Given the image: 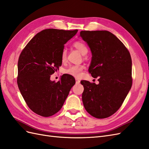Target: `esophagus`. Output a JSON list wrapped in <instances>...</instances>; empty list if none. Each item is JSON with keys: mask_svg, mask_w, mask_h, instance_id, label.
Masks as SVG:
<instances>
[{"mask_svg": "<svg viewBox=\"0 0 149 149\" xmlns=\"http://www.w3.org/2000/svg\"><path fill=\"white\" fill-rule=\"evenodd\" d=\"M80 81H79V79H75V82H76V84H80Z\"/></svg>", "mask_w": 149, "mask_h": 149, "instance_id": "obj_1", "label": "esophagus"}]
</instances>
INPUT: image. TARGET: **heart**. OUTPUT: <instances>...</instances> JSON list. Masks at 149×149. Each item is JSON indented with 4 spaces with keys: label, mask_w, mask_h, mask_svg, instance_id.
<instances>
[{
    "label": "heart",
    "mask_w": 149,
    "mask_h": 149,
    "mask_svg": "<svg viewBox=\"0 0 149 149\" xmlns=\"http://www.w3.org/2000/svg\"><path fill=\"white\" fill-rule=\"evenodd\" d=\"M73 45L82 55H86L88 52V48H87V46L82 41H76ZM66 58L67 50L64 49L62 52V54H61V60L64 62L66 60ZM84 67L82 65H72L65 70V73L75 77H79Z\"/></svg>",
    "instance_id": "heart-1"
}]
</instances>
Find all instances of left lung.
<instances>
[{"label": "left lung", "instance_id": "left-lung-1", "mask_svg": "<svg viewBox=\"0 0 149 149\" xmlns=\"http://www.w3.org/2000/svg\"><path fill=\"white\" fill-rule=\"evenodd\" d=\"M92 53L89 72L98 84L81 82L86 111L96 118L111 116L119 109L132 85V58L123 43L108 31H82L80 33Z\"/></svg>", "mask_w": 149, "mask_h": 149}]
</instances>
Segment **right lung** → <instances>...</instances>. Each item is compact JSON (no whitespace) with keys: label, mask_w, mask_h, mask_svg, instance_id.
<instances>
[{"label":"right lung","mask_w":149,"mask_h":149,"mask_svg":"<svg viewBox=\"0 0 149 149\" xmlns=\"http://www.w3.org/2000/svg\"><path fill=\"white\" fill-rule=\"evenodd\" d=\"M78 30L47 29L37 33L22 51L18 60L17 82L26 104L40 116L48 117L62 108L75 81L63 75L57 82L50 76L62 65L64 45Z\"/></svg>","instance_id":"add662e5"}]
</instances>
